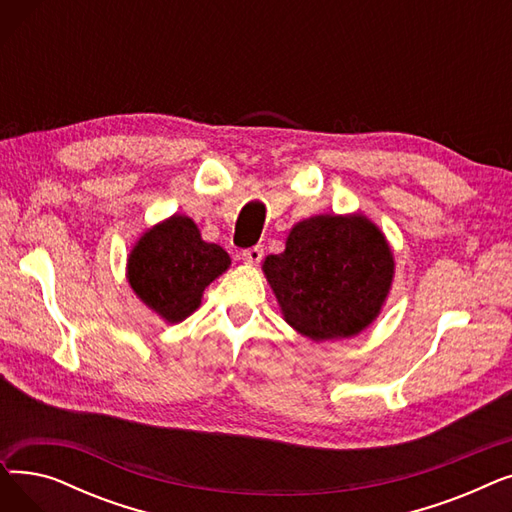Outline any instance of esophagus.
<instances>
[{
	"label": "esophagus",
	"mask_w": 512,
	"mask_h": 512,
	"mask_svg": "<svg viewBox=\"0 0 512 512\" xmlns=\"http://www.w3.org/2000/svg\"><path fill=\"white\" fill-rule=\"evenodd\" d=\"M261 259H263V247H261V245H255V247H251V249L242 251V261H245V263L255 265V263H259Z\"/></svg>",
	"instance_id": "obj_1"
}]
</instances>
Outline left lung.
<instances>
[{"mask_svg":"<svg viewBox=\"0 0 512 512\" xmlns=\"http://www.w3.org/2000/svg\"><path fill=\"white\" fill-rule=\"evenodd\" d=\"M263 274L282 315L303 336L351 338L380 315L394 278V257L382 230L365 215H313L299 222Z\"/></svg>","mask_w":512,"mask_h":512,"instance_id":"obj_1","label":"left lung"}]
</instances>
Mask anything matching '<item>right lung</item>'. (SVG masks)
I'll return each instance as SVG.
<instances>
[{
  "label": "right lung",
  "instance_id": "1",
  "mask_svg": "<svg viewBox=\"0 0 512 512\" xmlns=\"http://www.w3.org/2000/svg\"><path fill=\"white\" fill-rule=\"evenodd\" d=\"M230 267V255L205 242L186 215L149 228L132 247L126 278L134 294L168 324L199 309L203 290Z\"/></svg>",
  "mask_w": 512,
  "mask_h": 512
}]
</instances>
